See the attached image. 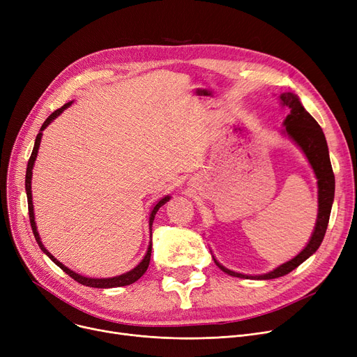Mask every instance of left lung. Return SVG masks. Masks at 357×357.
Masks as SVG:
<instances>
[{"label": "left lung", "mask_w": 357, "mask_h": 357, "mask_svg": "<svg viewBox=\"0 0 357 357\" xmlns=\"http://www.w3.org/2000/svg\"><path fill=\"white\" fill-rule=\"evenodd\" d=\"M280 100H282V104L287 105L291 111L284 123L285 133L303 149V152L310 160L315 172V176L318 179V217H317L315 230L312 233V237L307 245V248L301 253L266 275H259V276L241 275V273L226 269L215 260V265L222 272H226L236 278L275 279L292 272L312 253H315L318 248H320L328 226L331 205L334 199V174H333V167L328 156V146H327L324 133L320 124H318L310 112L303 107L301 101H299V98L295 96V93L285 92L280 96Z\"/></svg>", "instance_id": "left-lung-1"}]
</instances>
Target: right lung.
<instances>
[{
  "label": "right lung",
  "mask_w": 357,
  "mask_h": 357,
  "mask_svg": "<svg viewBox=\"0 0 357 357\" xmlns=\"http://www.w3.org/2000/svg\"><path fill=\"white\" fill-rule=\"evenodd\" d=\"M72 102H68L65 104L63 107L58 108L56 111H53L52 114L46 119V121L43 123L42 128H40V133L37 135L36 137V142H34V147H33V152H31V156L29 159V163H27V172H26V192H27V204H29V218H30V224H31V230H33V234L36 237V241L39 243L40 249L54 261L56 265H58L66 275H69L73 280H77V282H79L81 285H85V287H92V288H117V287H126V285H130L136 282L137 279H140L143 276V273L147 271L149 268V264H150V255H152V243L149 245V249H147V253L146 256L143 257V260L140 261V264L133 269L124 275H120V276H114V278H107V279H92V278H85V276H81L78 273H75L73 271L68 269L66 266H63L59 260H56L43 246V243L40 241V237H39V233H37V229H36V222H34V213H33V201H31V169H33V165H34V160L37 158V150H39V146H40V140H42V130H45L50 123L52 120H54L56 117H58L61 112L68 108ZM169 201V197H165L162 198L156 205L155 208L152 210V213H150V218H149V226H150V233H152V226H153V220H155V215L158 213V210L162 207V205H165L166 202Z\"/></svg>",
  "instance_id": "obj_1"
}]
</instances>
